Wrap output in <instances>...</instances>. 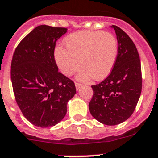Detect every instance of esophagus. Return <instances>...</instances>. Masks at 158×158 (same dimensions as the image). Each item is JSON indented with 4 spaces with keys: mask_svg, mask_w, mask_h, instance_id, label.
Instances as JSON below:
<instances>
[{
    "mask_svg": "<svg viewBox=\"0 0 158 158\" xmlns=\"http://www.w3.org/2000/svg\"><path fill=\"white\" fill-rule=\"evenodd\" d=\"M75 85H76V89L78 90V89H80V87L81 86V84L79 83V82H76V83H75Z\"/></svg>",
    "mask_w": 158,
    "mask_h": 158,
    "instance_id": "1",
    "label": "esophagus"
}]
</instances>
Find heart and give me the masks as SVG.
<instances>
[{"label":"heart","instance_id":"1","mask_svg":"<svg viewBox=\"0 0 158 158\" xmlns=\"http://www.w3.org/2000/svg\"><path fill=\"white\" fill-rule=\"evenodd\" d=\"M65 48L55 50V60L61 73L69 77L81 64L78 74L81 81L91 77L99 81L110 73L118 56V41L107 31H83L71 34L64 41Z\"/></svg>","mask_w":158,"mask_h":158}]
</instances>
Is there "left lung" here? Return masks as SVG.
I'll list each match as a JSON object with an SVG mask.
<instances>
[{"mask_svg": "<svg viewBox=\"0 0 158 158\" xmlns=\"http://www.w3.org/2000/svg\"><path fill=\"white\" fill-rule=\"evenodd\" d=\"M118 44L116 62L110 75L92 85L89 103L90 114L100 123L117 125L127 120L135 110L142 89L141 65L135 45L124 31L113 25Z\"/></svg>", "mask_w": 158, "mask_h": 158, "instance_id": "left-lung-1", "label": "left lung"}]
</instances>
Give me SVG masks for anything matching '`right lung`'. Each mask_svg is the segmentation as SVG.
<instances>
[{
	"label": "right lung",
	"mask_w": 158,
	"mask_h": 158,
	"mask_svg": "<svg viewBox=\"0 0 158 158\" xmlns=\"http://www.w3.org/2000/svg\"><path fill=\"white\" fill-rule=\"evenodd\" d=\"M64 27H35L14 51L11 81L23 114L40 127L55 126L64 118L67 103L76 94L75 84L58 71L54 51Z\"/></svg>",
	"instance_id": "right-lung-1"
}]
</instances>
